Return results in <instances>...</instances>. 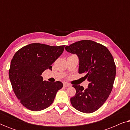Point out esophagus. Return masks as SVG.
Instances as JSON below:
<instances>
[{
	"mask_svg": "<svg viewBox=\"0 0 130 130\" xmlns=\"http://www.w3.org/2000/svg\"><path fill=\"white\" fill-rule=\"evenodd\" d=\"M63 86L64 87H70L71 85L69 84V83H63Z\"/></svg>",
	"mask_w": 130,
	"mask_h": 130,
	"instance_id": "1",
	"label": "esophagus"
}]
</instances>
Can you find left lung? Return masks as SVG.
I'll return each mask as SVG.
<instances>
[{
  "instance_id": "left-lung-1",
  "label": "left lung",
  "mask_w": 130,
  "mask_h": 130,
  "mask_svg": "<svg viewBox=\"0 0 130 130\" xmlns=\"http://www.w3.org/2000/svg\"><path fill=\"white\" fill-rule=\"evenodd\" d=\"M65 49L78 56L79 73L86 74L89 82L86 89L73 85L76 94L70 98L71 104L82 112H93L102 106L112 89L116 74L113 57L105 46L91 40L79 41Z\"/></svg>"
}]
</instances>
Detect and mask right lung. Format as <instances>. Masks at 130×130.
Segmentation results:
<instances>
[{
	"label": "right lung",
	"instance_id": "1",
	"mask_svg": "<svg viewBox=\"0 0 130 130\" xmlns=\"http://www.w3.org/2000/svg\"><path fill=\"white\" fill-rule=\"evenodd\" d=\"M65 45L50 46L32 43L19 50L11 60L9 76L17 98L33 111L47 108L53 104L61 82L43 81L41 74L61 56Z\"/></svg>",
	"mask_w": 130,
	"mask_h": 130
}]
</instances>
